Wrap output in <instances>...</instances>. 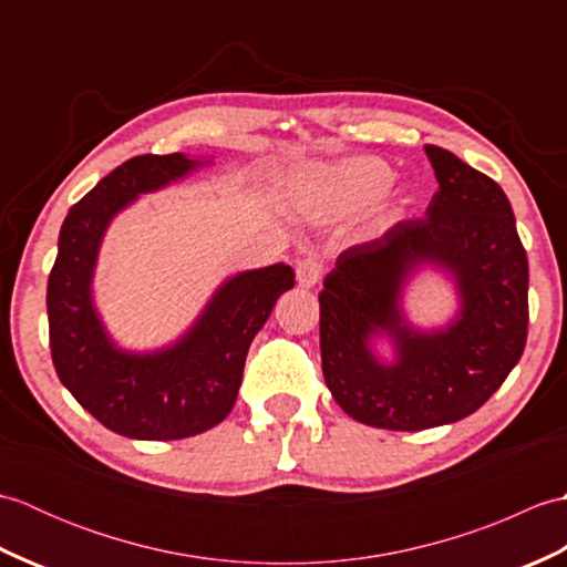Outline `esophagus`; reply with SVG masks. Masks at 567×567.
Masks as SVG:
<instances>
[{"label": "esophagus", "instance_id": "esophagus-1", "mask_svg": "<svg viewBox=\"0 0 567 567\" xmlns=\"http://www.w3.org/2000/svg\"><path fill=\"white\" fill-rule=\"evenodd\" d=\"M323 270L321 252H307V256L297 262V282L302 287H315L319 282Z\"/></svg>", "mask_w": 567, "mask_h": 567}]
</instances>
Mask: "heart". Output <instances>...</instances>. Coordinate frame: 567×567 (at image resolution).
Masks as SVG:
<instances>
[{"label":"heart","mask_w":567,"mask_h":567,"mask_svg":"<svg viewBox=\"0 0 567 567\" xmlns=\"http://www.w3.org/2000/svg\"><path fill=\"white\" fill-rule=\"evenodd\" d=\"M394 183L390 163L372 155H358L319 175V185L339 209H360L378 202Z\"/></svg>","instance_id":"b5f03b06"}]
</instances>
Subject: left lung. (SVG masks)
Masks as SVG:
<instances>
[{
  "mask_svg": "<svg viewBox=\"0 0 567 567\" xmlns=\"http://www.w3.org/2000/svg\"><path fill=\"white\" fill-rule=\"evenodd\" d=\"M439 192L426 214L343 250L319 295L321 370L333 400L360 424L421 431L477 412L519 363L528 333V260L502 187L451 151L424 146ZM421 264L449 269L462 315L441 332H414L399 309ZM395 341L384 367L369 339Z\"/></svg>",
  "mask_w": 567,
  "mask_h": 567,
  "instance_id": "obj_1",
  "label": "left lung"
}]
</instances>
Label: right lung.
<instances>
[{
	"instance_id": "obj_1",
	"label": "right lung",
	"mask_w": 567,
	"mask_h": 567,
	"mask_svg": "<svg viewBox=\"0 0 567 567\" xmlns=\"http://www.w3.org/2000/svg\"><path fill=\"white\" fill-rule=\"evenodd\" d=\"M183 153L136 155L72 204L48 277V336L60 382L114 433L141 441L197 436L226 419L244 380L250 341L277 297L295 287L290 265L240 272L219 287L175 346L118 351L92 305V272L106 226L143 192L199 167Z\"/></svg>"
}]
</instances>
